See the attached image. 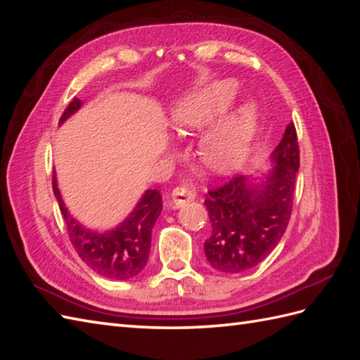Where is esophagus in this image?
<instances>
[{
	"label": "esophagus",
	"instance_id": "obj_1",
	"mask_svg": "<svg viewBox=\"0 0 360 360\" xmlns=\"http://www.w3.org/2000/svg\"><path fill=\"white\" fill-rule=\"evenodd\" d=\"M195 198V192L186 188V186H177L174 188L171 198H169V206L172 207H181L183 205L189 203Z\"/></svg>",
	"mask_w": 360,
	"mask_h": 360
}]
</instances>
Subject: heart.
<instances>
[{
	"label": "heart",
	"mask_w": 360,
	"mask_h": 360,
	"mask_svg": "<svg viewBox=\"0 0 360 360\" xmlns=\"http://www.w3.org/2000/svg\"><path fill=\"white\" fill-rule=\"evenodd\" d=\"M236 94L232 81L210 84L191 94L172 111L174 127L180 133H198L229 108ZM258 117L252 105H241L210 125L198 142V155L207 169L229 174L246 163L253 139L257 134Z\"/></svg>",
	"instance_id": "heart-1"
}]
</instances>
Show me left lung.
I'll list each match as a JSON object with an SVG mask.
<instances>
[{
    "label": "left lung",
    "mask_w": 360,
    "mask_h": 360,
    "mask_svg": "<svg viewBox=\"0 0 360 360\" xmlns=\"http://www.w3.org/2000/svg\"><path fill=\"white\" fill-rule=\"evenodd\" d=\"M271 171L262 183L235 175L209 191L205 200L212 233L205 241L207 262L224 274L258 266L274 250L290 221L300 145L293 122L271 153Z\"/></svg>",
    "instance_id": "8db88e82"
}]
</instances>
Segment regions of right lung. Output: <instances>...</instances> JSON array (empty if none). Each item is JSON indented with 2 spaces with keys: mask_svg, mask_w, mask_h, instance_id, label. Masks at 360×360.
<instances>
[{
  "mask_svg": "<svg viewBox=\"0 0 360 360\" xmlns=\"http://www.w3.org/2000/svg\"><path fill=\"white\" fill-rule=\"evenodd\" d=\"M82 102L75 98L64 110L59 124H63ZM53 194L67 224L70 243L86 266L107 279H129L137 276L146 266L151 249V231L162 212V195L157 189H148L127 220L116 229L98 233L85 229L68 214L59 194L53 172Z\"/></svg>",
  "mask_w": 360,
  "mask_h": 360,
  "instance_id": "right-lung-1",
  "label": "right lung"
}]
</instances>
